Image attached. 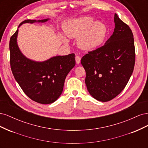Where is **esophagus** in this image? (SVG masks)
I'll list each match as a JSON object with an SVG mask.
<instances>
[{
    "label": "esophagus",
    "mask_w": 148,
    "mask_h": 148,
    "mask_svg": "<svg viewBox=\"0 0 148 148\" xmlns=\"http://www.w3.org/2000/svg\"><path fill=\"white\" fill-rule=\"evenodd\" d=\"M75 60L76 62H77V64H78L80 63V61H81V57H80L79 56H75Z\"/></svg>",
    "instance_id": "34e87169"
}]
</instances>
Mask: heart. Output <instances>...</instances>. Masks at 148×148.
<instances>
[{"mask_svg": "<svg viewBox=\"0 0 148 148\" xmlns=\"http://www.w3.org/2000/svg\"><path fill=\"white\" fill-rule=\"evenodd\" d=\"M91 17H80L69 21L64 26L65 33L70 38H77L78 46L84 50H91L99 47L104 41L107 33L106 26L101 22H96ZM65 43L69 40L61 36Z\"/></svg>", "mask_w": 148, "mask_h": 148, "instance_id": "obj_1", "label": "heart"}]
</instances>
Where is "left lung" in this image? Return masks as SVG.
<instances>
[{
	"label": "left lung",
	"instance_id": "8db88e82",
	"mask_svg": "<svg viewBox=\"0 0 148 148\" xmlns=\"http://www.w3.org/2000/svg\"><path fill=\"white\" fill-rule=\"evenodd\" d=\"M115 28L103 46L89 51L81 60L86 73L88 91L97 101H110L122 91L133 71L135 49L128 25L114 15Z\"/></svg>",
	"mask_w": 148,
	"mask_h": 148
}]
</instances>
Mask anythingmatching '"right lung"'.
Returning <instances> with one entry per match:
<instances>
[{
  "instance_id": "1",
  "label": "right lung",
  "mask_w": 148,
  "mask_h": 148,
  "mask_svg": "<svg viewBox=\"0 0 148 148\" xmlns=\"http://www.w3.org/2000/svg\"><path fill=\"white\" fill-rule=\"evenodd\" d=\"M49 18L26 20L21 23H44ZM18 29L10 39V67L15 79L31 100L42 104L55 102L63 91L66 75L75 65L74 53L56 56L42 62L29 60L21 52L17 45Z\"/></svg>"
}]
</instances>
